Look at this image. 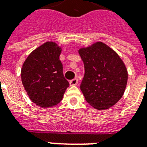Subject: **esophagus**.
<instances>
[{
  "instance_id": "obj_1",
  "label": "esophagus",
  "mask_w": 147,
  "mask_h": 147,
  "mask_svg": "<svg viewBox=\"0 0 147 147\" xmlns=\"http://www.w3.org/2000/svg\"><path fill=\"white\" fill-rule=\"evenodd\" d=\"M69 83H70L71 86H76V85H77L78 84V79H73V80H71L69 82Z\"/></svg>"
}]
</instances>
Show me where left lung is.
Returning <instances> with one entry per match:
<instances>
[{
  "label": "left lung",
  "mask_w": 147,
  "mask_h": 147,
  "mask_svg": "<svg viewBox=\"0 0 147 147\" xmlns=\"http://www.w3.org/2000/svg\"><path fill=\"white\" fill-rule=\"evenodd\" d=\"M85 74L80 90L86 101L94 108H110L123 96L127 83L125 64L113 49L98 42L79 50Z\"/></svg>",
  "instance_id": "left-lung-1"
}]
</instances>
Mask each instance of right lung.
<instances>
[{"mask_svg": "<svg viewBox=\"0 0 147 147\" xmlns=\"http://www.w3.org/2000/svg\"><path fill=\"white\" fill-rule=\"evenodd\" d=\"M61 48L47 42L31 52L21 69L24 89L32 102L42 108L60 103L69 83L60 61Z\"/></svg>", "mask_w": 147, "mask_h": 147, "instance_id": "1", "label": "right lung"}]
</instances>
